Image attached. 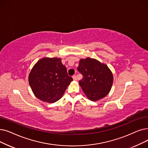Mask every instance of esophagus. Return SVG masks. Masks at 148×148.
I'll use <instances>...</instances> for the list:
<instances>
[{
    "label": "esophagus",
    "mask_w": 148,
    "mask_h": 148,
    "mask_svg": "<svg viewBox=\"0 0 148 148\" xmlns=\"http://www.w3.org/2000/svg\"><path fill=\"white\" fill-rule=\"evenodd\" d=\"M73 78L74 80H77V77H76L75 75H74L73 76Z\"/></svg>",
    "instance_id": "1"
}]
</instances>
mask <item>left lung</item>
I'll list each match as a JSON object with an SVG mask.
<instances>
[{"mask_svg":"<svg viewBox=\"0 0 148 148\" xmlns=\"http://www.w3.org/2000/svg\"><path fill=\"white\" fill-rule=\"evenodd\" d=\"M77 70L83 75L79 85L89 100L98 101L111 91L113 74L106 64L87 57L80 60Z\"/></svg>","mask_w":148,"mask_h":148,"instance_id":"1","label":"left lung"}]
</instances>
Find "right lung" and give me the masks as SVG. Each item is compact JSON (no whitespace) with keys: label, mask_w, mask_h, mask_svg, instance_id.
Wrapping results in <instances>:
<instances>
[{"label":"right lung","mask_w":148,"mask_h":148,"mask_svg":"<svg viewBox=\"0 0 148 148\" xmlns=\"http://www.w3.org/2000/svg\"><path fill=\"white\" fill-rule=\"evenodd\" d=\"M73 80L67 74L62 59L43 57L33 66L28 76L30 87L39 100L53 103L62 98Z\"/></svg>","instance_id":"add662e5"}]
</instances>
